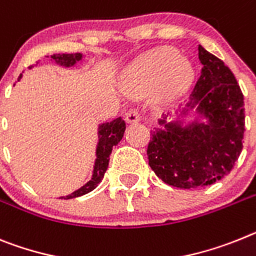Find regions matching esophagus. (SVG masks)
<instances>
[{
  "mask_svg": "<svg viewBox=\"0 0 256 256\" xmlns=\"http://www.w3.org/2000/svg\"><path fill=\"white\" fill-rule=\"evenodd\" d=\"M141 119V111L138 108H130V111H126V120L128 123H137Z\"/></svg>",
  "mask_w": 256,
  "mask_h": 256,
  "instance_id": "obj_1",
  "label": "esophagus"
}]
</instances>
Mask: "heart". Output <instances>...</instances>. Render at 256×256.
<instances>
[{
  "mask_svg": "<svg viewBox=\"0 0 256 256\" xmlns=\"http://www.w3.org/2000/svg\"><path fill=\"white\" fill-rule=\"evenodd\" d=\"M193 78L190 63L170 46L155 49L137 60L128 71L126 86L130 94L141 96L154 88L158 101H168L181 94Z\"/></svg>",
  "mask_w": 256,
  "mask_h": 256,
  "instance_id": "b5f03b06",
  "label": "heart"
}]
</instances>
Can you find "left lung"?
Here are the masks:
<instances>
[{
    "mask_svg": "<svg viewBox=\"0 0 256 256\" xmlns=\"http://www.w3.org/2000/svg\"><path fill=\"white\" fill-rule=\"evenodd\" d=\"M202 63L192 100L207 124L182 130L178 122L155 130L148 145L149 166L166 184L180 189L206 186L232 171L242 152L244 134V94L222 60L198 46Z\"/></svg>",
    "mask_w": 256,
    "mask_h": 256,
    "instance_id": "obj_1",
    "label": "left lung"
}]
</instances>
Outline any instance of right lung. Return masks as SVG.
Masks as SVG:
<instances>
[{"label":"right lung","mask_w":256,"mask_h":256,"mask_svg":"<svg viewBox=\"0 0 256 256\" xmlns=\"http://www.w3.org/2000/svg\"><path fill=\"white\" fill-rule=\"evenodd\" d=\"M52 58L56 63L68 67V66H74L78 60H82V54H53ZM124 130H126V122L120 116L110 122V123H104L100 126V130H98V133H100V142H98L97 148V160H96L93 178H92V180L89 181L88 184H85L84 186L80 188L75 193L64 196V200L84 196V194L89 193V192H92L98 186V184L104 178L107 167H108V160H110V154L112 152V148L119 144V141L124 134Z\"/></svg>","instance_id":"add662e5"}]
</instances>
